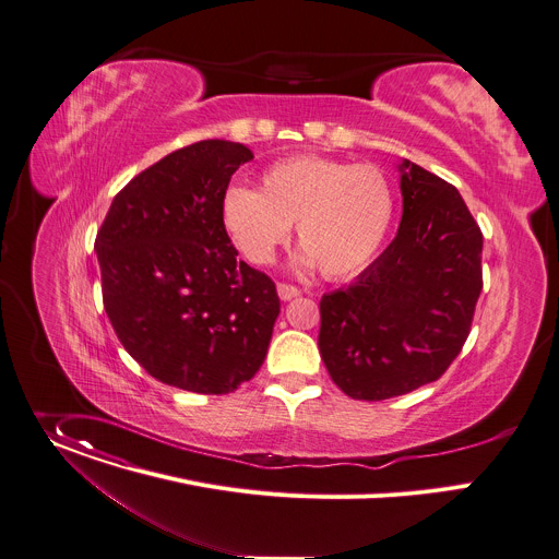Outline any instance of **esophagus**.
<instances>
[{"label":"esophagus","instance_id":"1","mask_svg":"<svg viewBox=\"0 0 559 559\" xmlns=\"http://www.w3.org/2000/svg\"><path fill=\"white\" fill-rule=\"evenodd\" d=\"M276 289H278L281 300H292V298H296L300 294V289L296 285H289V283H278Z\"/></svg>","mask_w":559,"mask_h":559}]
</instances>
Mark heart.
I'll use <instances>...</instances> for the list:
<instances>
[{
	"mask_svg": "<svg viewBox=\"0 0 559 559\" xmlns=\"http://www.w3.org/2000/svg\"><path fill=\"white\" fill-rule=\"evenodd\" d=\"M392 216L394 193L377 167L323 156L278 160L263 171L261 191L229 187L223 195L225 227L251 263H272L296 225L298 263L319 265L325 278L368 267Z\"/></svg>",
	"mask_w": 559,
	"mask_h": 559,
	"instance_id": "b5f03b06",
	"label": "heart"
}]
</instances>
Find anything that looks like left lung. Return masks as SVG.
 I'll return each mask as SVG.
<instances>
[{"instance_id":"8db88e82","label":"left lung","mask_w":559,"mask_h":559,"mask_svg":"<svg viewBox=\"0 0 559 559\" xmlns=\"http://www.w3.org/2000/svg\"><path fill=\"white\" fill-rule=\"evenodd\" d=\"M394 240L354 283L321 298V359L352 399L437 381L462 352L481 294L484 236L450 182L403 160Z\"/></svg>"}]
</instances>
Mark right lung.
<instances>
[{"instance_id": "obj_1", "label": "right lung", "mask_w": 559, "mask_h": 559, "mask_svg": "<svg viewBox=\"0 0 559 559\" xmlns=\"http://www.w3.org/2000/svg\"><path fill=\"white\" fill-rule=\"evenodd\" d=\"M240 142L200 140L138 174L97 231L107 317L154 379L227 394L265 361L281 312L274 281L238 261L223 221Z\"/></svg>"}]
</instances>
